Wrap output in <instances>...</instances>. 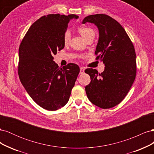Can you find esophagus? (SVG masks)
<instances>
[{"instance_id": "34e87169", "label": "esophagus", "mask_w": 154, "mask_h": 154, "mask_svg": "<svg viewBox=\"0 0 154 154\" xmlns=\"http://www.w3.org/2000/svg\"><path fill=\"white\" fill-rule=\"evenodd\" d=\"M84 71H85V68L83 67H80V74H83L84 73Z\"/></svg>"}]
</instances>
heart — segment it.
Segmentation results:
<instances>
[{
	"label": "heart",
	"mask_w": 154,
	"mask_h": 154,
	"mask_svg": "<svg viewBox=\"0 0 154 154\" xmlns=\"http://www.w3.org/2000/svg\"><path fill=\"white\" fill-rule=\"evenodd\" d=\"M78 31L83 36V38L86 40L88 37L91 36H95V31L91 27L88 26H80L77 28ZM71 39V33L69 31H65L63 35V41L65 44H67Z\"/></svg>",
	"instance_id": "heart-1"
}]
</instances>
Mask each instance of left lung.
<instances>
[{"label":"left lung","instance_id":"left-lung-1","mask_svg":"<svg viewBox=\"0 0 154 154\" xmlns=\"http://www.w3.org/2000/svg\"><path fill=\"white\" fill-rule=\"evenodd\" d=\"M94 24L100 37L95 54L96 60L105 64L103 72L87 69L91 77L85 87L86 94L92 103L101 109H110L125 98L136 76V51L125 29L114 18L105 14L86 17L82 23Z\"/></svg>","mask_w":154,"mask_h":154}]
</instances>
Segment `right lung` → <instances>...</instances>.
<instances>
[{
    "label": "right lung",
    "mask_w": 154,
    "mask_h": 154,
    "mask_svg": "<svg viewBox=\"0 0 154 154\" xmlns=\"http://www.w3.org/2000/svg\"><path fill=\"white\" fill-rule=\"evenodd\" d=\"M78 18L50 14L32 24L18 50V74L31 98L43 109L57 110L66 105L75 84L80 67L69 63L62 68L54 55L64 48L63 35L68 23Z\"/></svg>",
    "instance_id": "add662e5"
}]
</instances>
